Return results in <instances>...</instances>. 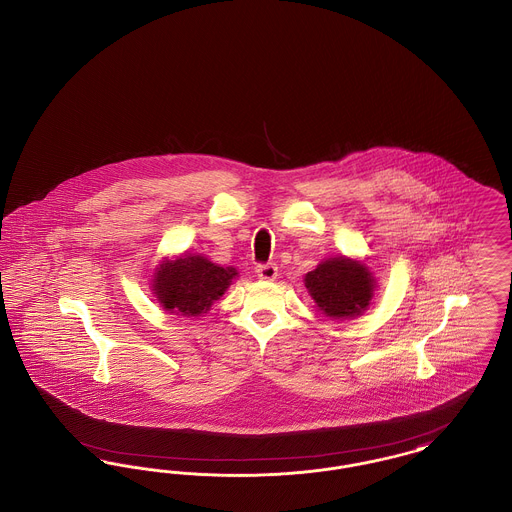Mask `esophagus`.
Here are the masks:
<instances>
[{
	"instance_id": "1",
	"label": "esophagus",
	"mask_w": 512,
	"mask_h": 512,
	"mask_svg": "<svg viewBox=\"0 0 512 512\" xmlns=\"http://www.w3.org/2000/svg\"><path fill=\"white\" fill-rule=\"evenodd\" d=\"M255 272L261 280H274L278 276V267L274 263H265V265H259Z\"/></svg>"
}]
</instances>
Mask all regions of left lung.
<instances>
[{
	"label": "left lung",
	"instance_id": "left-lung-1",
	"mask_svg": "<svg viewBox=\"0 0 512 512\" xmlns=\"http://www.w3.org/2000/svg\"><path fill=\"white\" fill-rule=\"evenodd\" d=\"M305 288L327 317L352 319L361 315L373 300L375 278L360 261L340 255L307 272Z\"/></svg>",
	"mask_w": 512,
	"mask_h": 512
}]
</instances>
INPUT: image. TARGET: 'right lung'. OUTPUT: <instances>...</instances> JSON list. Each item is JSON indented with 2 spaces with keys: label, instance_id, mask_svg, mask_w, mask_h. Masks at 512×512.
Returning <instances> with one entry per match:
<instances>
[{
  "label": "right lung",
  "instance_id": "right-lung-1",
  "mask_svg": "<svg viewBox=\"0 0 512 512\" xmlns=\"http://www.w3.org/2000/svg\"><path fill=\"white\" fill-rule=\"evenodd\" d=\"M238 271L214 265L201 255H181L162 261L152 278V294L160 305L176 315L197 317L228 290Z\"/></svg>",
  "mask_w": 512,
  "mask_h": 512
}]
</instances>
